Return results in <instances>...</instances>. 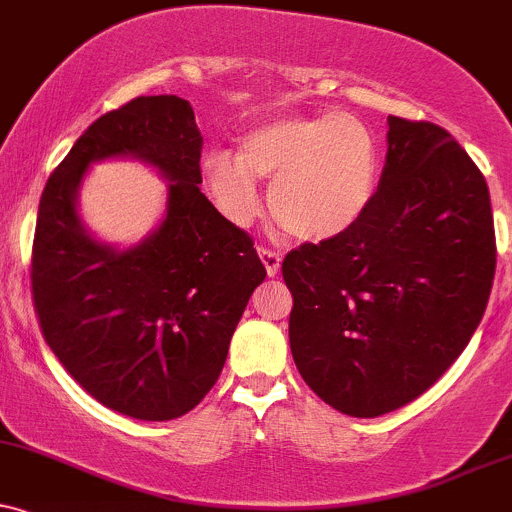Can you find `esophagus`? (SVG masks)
Segmentation results:
<instances>
[{
    "instance_id": "esophagus-1",
    "label": "esophagus",
    "mask_w": 512,
    "mask_h": 512,
    "mask_svg": "<svg viewBox=\"0 0 512 512\" xmlns=\"http://www.w3.org/2000/svg\"><path fill=\"white\" fill-rule=\"evenodd\" d=\"M258 256H261L263 266H266V273L270 278H275V275L280 273V266H282V256L278 251L273 249H266V246H258Z\"/></svg>"
}]
</instances>
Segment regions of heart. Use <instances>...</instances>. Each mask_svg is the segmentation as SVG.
<instances>
[{
	"mask_svg": "<svg viewBox=\"0 0 512 512\" xmlns=\"http://www.w3.org/2000/svg\"><path fill=\"white\" fill-rule=\"evenodd\" d=\"M201 167L210 194L237 225L256 218V179H273V220L299 242H328L350 232L369 210L381 148L359 117L323 112L258 124L239 138L237 158L210 150Z\"/></svg>",
	"mask_w": 512,
	"mask_h": 512,
	"instance_id": "obj_1",
	"label": "heart"
}]
</instances>
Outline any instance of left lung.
<instances>
[{"mask_svg": "<svg viewBox=\"0 0 512 512\" xmlns=\"http://www.w3.org/2000/svg\"><path fill=\"white\" fill-rule=\"evenodd\" d=\"M494 270L484 174L441 126L388 117L386 165L364 218L282 261L299 374L350 417L398 410L465 350Z\"/></svg>", "mask_w": 512, "mask_h": 512, "instance_id": "1", "label": "left lung"}]
</instances>
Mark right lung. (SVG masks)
<instances>
[{"instance_id": "obj_1", "label": "right lung", "mask_w": 512, "mask_h": 512, "mask_svg": "<svg viewBox=\"0 0 512 512\" xmlns=\"http://www.w3.org/2000/svg\"><path fill=\"white\" fill-rule=\"evenodd\" d=\"M203 138L177 95H141L95 119L47 179L30 285L42 335L95 400L167 422L206 398L266 268L244 230L201 194ZM134 157L168 181L158 231L129 250L95 240L75 201L93 161Z\"/></svg>"}]
</instances>
